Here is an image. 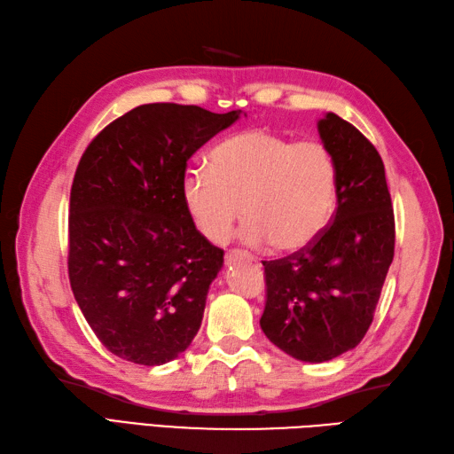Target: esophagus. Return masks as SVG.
Instances as JSON below:
<instances>
[{"label":"esophagus","instance_id":"1","mask_svg":"<svg viewBox=\"0 0 454 454\" xmlns=\"http://www.w3.org/2000/svg\"><path fill=\"white\" fill-rule=\"evenodd\" d=\"M224 261H226V265H234V262H238V261H253V257L249 255L247 251L231 249V251H228V253H226Z\"/></svg>","mask_w":454,"mask_h":454}]
</instances>
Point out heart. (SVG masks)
Segmentation results:
<instances>
[{
    "instance_id": "1",
    "label": "heart",
    "mask_w": 454,
    "mask_h": 454,
    "mask_svg": "<svg viewBox=\"0 0 454 454\" xmlns=\"http://www.w3.org/2000/svg\"><path fill=\"white\" fill-rule=\"evenodd\" d=\"M336 199L339 168L329 146L262 129L228 137L210 153V168L184 176L187 213L215 244L226 241L246 213L247 244L305 249L329 228Z\"/></svg>"
}]
</instances>
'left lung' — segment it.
<instances>
[{"instance_id": "obj_1", "label": "left lung", "mask_w": 454, "mask_h": 454, "mask_svg": "<svg viewBox=\"0 0 454 454\" xmlns=\"http://www.w3.org/2000/svg\"><path fill=\"white\" fill-rule=\"evenodd\" d=\"M317 128L339 168L333 223L309 247L262 261L267 303L259 321L282 352L311 364L362 342L395 257V213L381 156L333 112Z\"/></svg>"}]
</instances>
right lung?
<instances>
[{"label": "right lung", "instance_id": "right-lung-1", "mask_svg": "<svg viewBox=\"0 0 454 454\" xmlns=\"http://www.w3.org/2000/svg\"><path fill=\"white\" fill-rule=\"evenodd\" d=\"M241 110L143 104L82 153L69 201V282L98 340L121 360L172 362L201 326L224 251L184 203L187 160Z\"/></svg>", "mask_w": 454, "mask_h": 454}]
</instances>
